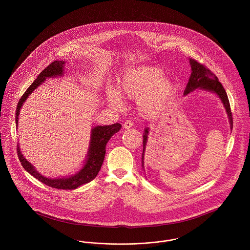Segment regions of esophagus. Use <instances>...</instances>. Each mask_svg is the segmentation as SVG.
I'll list each match as a JSON object with an SVG mask.
<instances>
[{
  "mask_svg": "<svg viewBox=\"0 0 250 250\" xmlns=\"http://www.w3.org/2000/svg\"><path fill=\"white\" fill-rule=\"evenodd\" d=\"M132 126H133V123L131 121L127 120L124 123V128H125V129H129Z\"/></svg>",
  "mask_w": 250,
  "mask_h": 250,
  "instance_id": "1",
  "label": "esophagus"
}]
</instances>
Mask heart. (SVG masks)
Returning <instances> with one entry per match:
<instances>
[{"mask_svg": "<svg viewBox=\"0 0 250 250\" xmlns=\"http://www.w3.org/2000/svg\"><path fill=\"white\" fill-rule=\"evenodd\" d=\"M165 77L164 71L155 66L146 65L130 69L120 80L118 93L115 90H107V102L119 106L120 95L137 99V106L142 114L155 116L175 93V85Z\"/></svg>", "mask_w": 250, "mask_h": 250, "instance_id": "1", "label": "heart"}]
</instances>
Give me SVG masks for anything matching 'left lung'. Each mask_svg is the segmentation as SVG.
Segmentation results:
<instances>
[{
    "label": "left lung",
    "mask_w": 250,
    "mask_h": 250,
    "mask_svg": "<svg viewBox=\"0 0 250 250\" xmlns=\"http://www.w3.org/2000/svg\"><path fill=\"white\" fill-rule=\"evenodd\" d=\"M189 63H190L191 66L190 77H189L188 83L187 84V87L185 89L184 95H188L191 92L199 89V90L206 91V92L217 95L226 109L228 118L229 122V126H230V129L232 130V115H231V111H230V106H229V102L226 91L223 88L222 84L218 82V79L214 76V74L208 68H206L202 63L198 62L195 60L190 59V58H189ZM148 134H149V127H146L144 129V133H143V155H142V166L143 167H144L143 160H144L145 148H146V144L148 141Z\"/></svg>",
    "instance_id": "obj_1"
}]
</instances>
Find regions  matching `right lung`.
Instances as JSON below:
<instances>
[{
    "label": "right lung",
    "mask_w": 250,
    "mask_h": 250,
    "mask_svg": "<svg viewBox=\"0 0 250 250\" xmlns=\"http://www.w3.org/2000/svg\"><path fill=\"white\" fill-rule=\"evenodd\" d=\"M64 61H54L52 62L48 67H46L43 71L41 72L36 81L30 85V87L26 90L24 95L21 96L18 103V107L16 109V125L18 128L19 124V116L21 109L23 106L24 102L29 97L38 86L43 83L46 79L48 78H55V77H62L63 75V67H64ZM122 125L114 124L110 125H96L91 130V139L89 143V149L86 159L84 161L83 166L81 169L73 174L71 176H65L62 178H48L43 176L36 169L25 157L22 153L21 152L20 145L18 144V156L21 165L25 168L27 172L33 175L35 178L39 180L43 184L47 185L50 188H57V189H75L84 184H87L93 181L96 177L97 173L99 172L101 166L104 161V157L106 154V145L110 138L117 133L121 129Z\"/></svg>",
    "instance_id": "add662e5"
}]
</instances>
